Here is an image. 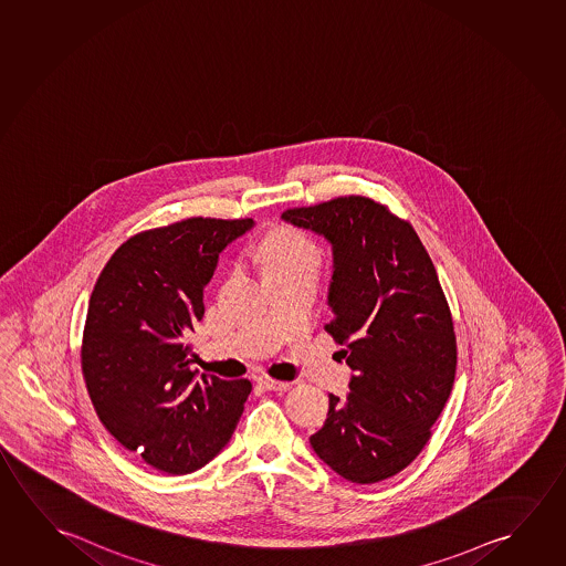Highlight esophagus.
I'll use <instances>...</instances> for the list:
<instances>
[{
	"instance_id": "34e87169",
	"label": "esophagus",
	"mask_w": 566,
	"mask_h": 566,
	"mask_svg": "<svg viewBox=\"0 0 566 566\" xmlns=\"http://www.w3.org/2000/svg\"><path fill=\"white\" fill-rule=\"evenodd\" d=\"M259 384H261L262 388H266V390L272 391H286L290 390V382H282V380H274V378H270V376H261L259 378Z\"/></svg>"
}]
</instances>
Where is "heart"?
Returning a JSON list of instances; mask_svg holds the SVG:
<instances>
[{
  "label": "heart",
  "mask_w": 566,
  "mask_h": 566,
  "mask_svg": "<svg viewBox=\"0 0 566 566\" xmlns=\"http://www.w3.org/2000/svg\"><path fill=\"white\" fill-rule=\"evenodd\" d=\"M264 272L274 270L300 269V266H319V249L307 237L294 229H280L270 233L256 252Z\"/></svg>",
  "instance_id": "b5f03b06"
}]
</instances>
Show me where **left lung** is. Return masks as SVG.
<instances>
[{
    "mask_svg": "<svg viewBox=\"0 0 566 566\" xmlns=\"http://www.w3.org/2000/svg\"><path fill=\"white\" fill-rule=\"evenodd\" d=\"M282 219L333 247L325 325L355 370L347 398L310 443L357 484L390 479L418 457L451 396L457 337L436 266L406 219L365 196H340Z\"/></svg>",
    "mask_w": 566,
    "mask_h": 566,
    "instance_id": "8db88e82",
    "label": "left lung"
}]
</instances>
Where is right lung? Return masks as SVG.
Wrapping results in <instances>:
<instances>
[{
  "label": "right lung",
  "instance_id": "add662e5",
  "mask_svg": "<svg viewBox=\"0 0 566 566\" xmlns=\"http://www.w3.org/2000/svg\"><path fill=\"white\" fill-rule=\"evenodd\" d=\"M252 219H182L130 237L87 304L82 375L97 418L153 469L188 474L233 436L252 384L190 370L184 335L203 317L219 252Z\"/></svg>",
  "mask_w": 566,
  "mask_h": 566
}]
</instances>
